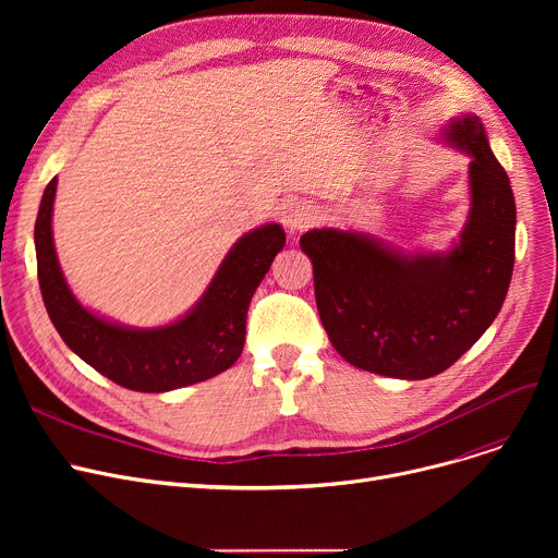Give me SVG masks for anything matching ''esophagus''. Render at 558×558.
I'll return each instance as SVG.
<instances>
[{"instance_id":"esophagus-1","label":"esophagus","mask_w":558,"mask_h":558,"mask_svg":"<svg viewBox=\"0 0 558 558\" xmlns=\"http://www.w3.org/2000/svg\"><path fill=\"white\" fill-rule=\"evenodd\" d=\"M314 221H316L314 208H312V205H307V203H301V201L289 203L287 208H284V213H282V223H284V228H287L289 234L303 232V230L310 228Z\"/></svg>"}]
</instances>
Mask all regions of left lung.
Instances as JSON below:
<instances>
[{
    "label": "left lung",
    "mask_w": 558,
    "mask_h": 558,
    "mask_svg": "<svg viewBox=\"0 0 558 558\" xmlns=\"http://www.w3.org/2000/svg\"><path fill=\"white\" fill-rule=\"evenodd\" d=\"M441 137L471 158V210L444 253H402L366 232L314 228L301 248L314 267L320 324L362 371L425 379L450 368L500 312L515 259V201L477 114Z\"/></svg>",
    "instance_id": "8db88e82"
}]
</instances>
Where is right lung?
<instances>
[{
    "label": "right lung",
    "instance_id": "add662e5",
    "mask_svg": "<svg viewBox=\"0 0 558 558\" xmlns=\"http://www.w3.org/2000/svg\"><path fill=\"white\" fill-rule=\"evenodd\" d=\"M56 185L53 175L40 201L34 240L47 314L72 353L114 385L142 393L203 383L240 360L251 299L284 246L280 223L253 228L234 242L198 303L179 320L160 328H129L83 307L72 294L51 232Z\"/></svg>",
    "mask_w": 558,
    "mask_h": 558
}]
</instances>
